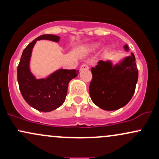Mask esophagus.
Listing matches in <instances>:
<instances>
[{"label":"esophagus","mask_w":159,"mask_h":159,"mask_svg":"<svg viewBox=\"0 0 159 159\" xmlns=\"http://www.w3.org/2000/svg\"><path fill=\"white\" fill-rule=\"evenodd\" d=\"M89 68H90V67H89V66L87 65V64H83V65H81V68H80V69H81V70H82V69H88Z\"/></svg>","instance_id":"1"}]
</instances>
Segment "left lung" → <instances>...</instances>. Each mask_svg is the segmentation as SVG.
<instances>
[{
    "label": "left lung",
    "instance_id": "8db88e82",
    "mask_svg": "<svg viewBox=\"0 0 159 159\" xmlns=\"http://www.w3.org/2000/svg\"><path fill=\"white\" fill-rule=\"evenodd\" d=\"M124 48L129 50L127 45ZM131 54L114 66L111 62L100 61L96 67H92L89 92L95 105L104 110L114 111L130 101L138 79L135 57Z\"/></svg>",
    "mask_w": 159,
    "mask_h": 159
}]
</instances>
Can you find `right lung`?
<instances>
[{
  "mask_svg": "<svg viewBox=\"0 0 159 159\" xmlns=\"http://www.w3.org/2000/svg\"><path fill=\"white\" fill-rule=\"evenodd\" d=\"M39 39L58 42L60 37L44 34L33 40L24 49L17 68L19 90L29 105L39 111L49 112L61 106L67 94L69 82L78 75L75 69H59L45 79H36L29 69L32 49Z\"/></svg>",
  "mask_w": 159,
  "mask_h": 159,
  "instance_id": "right-lung-1",
  "label": "right lung"
}]
</instances>
